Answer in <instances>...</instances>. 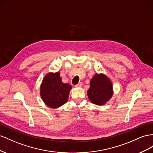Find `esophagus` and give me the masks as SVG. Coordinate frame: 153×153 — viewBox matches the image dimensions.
Segmentation results:
<instances>
[{
  "instance_id": "obj_1",
  "label": "esophagus",
  "mask_w": 153,
  "mask_h": 153,
  "mask_svg": "<svg viewBox=\"0 0 153 153\" xmlns=\"http://www.w3.org/2000/svg\"><path fill=\"white\" fill-rule=\"evenodd\" d=\"M82 82H79V83L77 84L75 86L76 87V88H79V87H81V86H82Z\"/></svg>"
}]
</instances>
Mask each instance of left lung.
Masks as SVG:
<instances>
[{
    "mask_svg": "<svg viewBox=\"0 0 153 153\" xmlns=\"http://www.w3.org/2000/svg\"><path fill=\"white\" fill-rule=\"evenodd\" d=\"M87 95L92 103L99 106L104 105L113 95V84L110 78L103 73L95 74L90 80Z\"/></svg>",
    "mask_w": 153,
    "mask_h": 153,
    "instance_id": "8db88e82",
    "label": "left lung"
}]
</instances>
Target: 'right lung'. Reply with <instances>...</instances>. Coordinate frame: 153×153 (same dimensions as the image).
Returning <instances> with one entry per match:
<instances>
[{
	"instance_id": "1",
	"label": "right lung",
	"mask_w": 153,
	"mask_h": 153,
	"mask_svg": "<svg viewBox=\"0 0 153 153\" xmlns=\"http://www.w3.org/2000/svg\"><path fill=\"white\" fill-rule=\"evenodd\" d=\"M71 85L62 82L60 73L49 72L40 85V97L47 106L56 109L68 101Z\"/></svg>"
}]
</instances>
